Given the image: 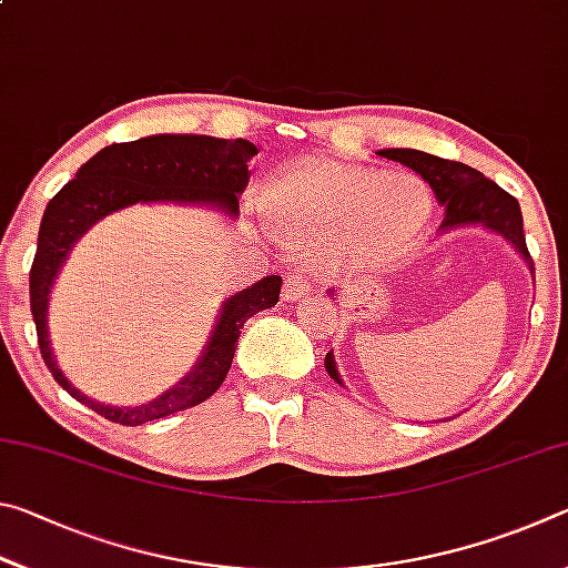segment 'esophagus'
I'll return each mask as SVG.
<instances>
[{"label": "esophagus", "mask_w": 568, "mask_h": 568, "mask_svg": "<svg viewBox=\"0 0 568 568\" xmlns=\"http://www.w3.org/2000/svg\"><path fill=\"white\" fill-rule=\"evenodd\" d=\"M307 291H311V283H307V277L301 271L285 275V281H283L285 301H301V297L307 295Z\"/></svg>", "instance_id": "34e87169"}]
</instances>
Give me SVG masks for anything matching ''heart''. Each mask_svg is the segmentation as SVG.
<instances>
[{"label": "heart", "mask_w": 568, "mask_h": 568, "mask_svg": "<svg viewBox=\"0 0 568 568\" xmlns=\"http://www.w3.org/2000/svg\"><path fill=\"white\" fill-rule=\"evenodd\" d=\"M430 210L418 180L328 162L295 165L267 190L273 223L333 265H376L400 255L428 225Z\"/></svg>", "instance_id": "b5f03b06"}]
</instances>
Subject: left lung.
I'll return each mask as SVG.
<instances>
[{
	"instance_id": "8db88e82",
	"label": "left lung",
	"mask_w": 568,
	"mask_h": 568,
	"mask_svg": "<svg viewBox=\"0 0 568 568\" xmlns=\"http://www.w3.org/2000/svg\"><path fill=\"white\" fill-rule=\"evenodd\" d=\"M378 155L400 162V165L418 172L428 182L430 190L436 192L438 203L446 207L440 230H454L460 225H486L488 230H496L521 253L534 273V261L526 247L521 207H518V200L508 195L504 187H498L494 180L484 178L478 170L464 165V162L444 160L420 150H381ZM325 371L331 373V378L341 383L333 353L325 355Z\"/></svg>"
}]
</instances>
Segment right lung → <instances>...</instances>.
<instances>
[{"label": "right lung", "mask_w": 568, "mask_h": 568, "mask_svg": "<svg viewBox=\"0 0 568 568\" xmlns=\"http://www.w3.org/2000/svg\"><path fill=\"white\" fill-rule=\"evenodd\" d=\"M257 148L247 140H217L205 134H152L134 142H118L84 162L77 178L57 192L44 210L37 255L30 271V307L37 325L42 361L54 381L74 400L120 426H142L207 400L223 386L235 355V343L250 315L267 311L281 297V277L267 275L237 295H230L203 358L187 378L160 398L134 408H114L82 396L57 368L47 335V297L70 247L84 230L104 215L134 203H200L237 213Z\"/></svg>", "instance_id": "add662e5"}]
</instances>
